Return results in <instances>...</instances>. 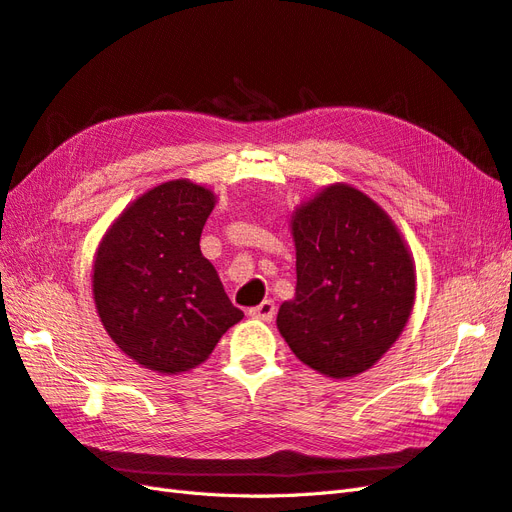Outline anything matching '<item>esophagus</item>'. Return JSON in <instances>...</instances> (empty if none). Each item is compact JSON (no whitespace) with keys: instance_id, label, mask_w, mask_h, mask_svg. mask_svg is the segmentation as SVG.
Wrapping results in <instances>:
<instances>
[{"instance_id":"1","label":"esophagus","mask_w":512,"mask_h":512,"mask_svg":"<svg viewBox=\"0 0 512 512\" xmlns=\"http://www.w3.org/2000/svg\"><path fill=\"white\" fill-rule=\"evenodd\" d=\"M247 316L256 318V320H262V322H269L275 316V303L271 299H265L260 305L247 309Z\"/></svg>"}]
</instances>
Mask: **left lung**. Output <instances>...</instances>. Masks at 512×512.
Instances as JSON below:
<instances>
[{
  "mask_svg": "<svg viewBox=\"0 0 512 512\" xmlns=\"http://www.w3.org/2000/svg\"><path fill=\"white\" fill-rule=\"evenodd\" d=\"M294 297L277 329L299 361L327 378L374 367L397 342L414 307L410 247L376 200L331 183L292 211Z\"/></svg>",
  "mask_w": 512,
  "mask_h": 512,
  "instance_id": "1",
  "label": "left lung"
}]
</instances>
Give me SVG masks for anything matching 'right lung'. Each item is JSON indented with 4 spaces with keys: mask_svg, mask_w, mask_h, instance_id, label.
<instances>
[{
    "mask_svg": "<svg viewBox=\"0 0 512 512\" xmlns=\"http://www.w3.org/2000/svg\"><path fill=\"white\" fill-rule=\"evenodd\" d=\"M218 196L190 179L164 181L108 226L94 258V301L117 348L162 376L209 359L243 318L200 252Z\"/></svg>",
    "mask_w": 512,
    "mask_h": 512,
    "instance_id": "add662e5",
    "label": "right lung"
}]
</instances>
